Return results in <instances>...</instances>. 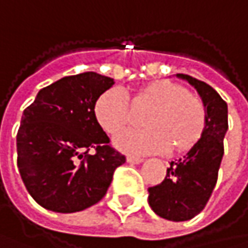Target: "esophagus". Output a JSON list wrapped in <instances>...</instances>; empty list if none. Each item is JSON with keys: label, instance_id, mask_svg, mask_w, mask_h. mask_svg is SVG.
<instances>
[{"label": "esophagus", "instance_id": "34e87169", "mask_svg": "<svg viewBox=\"0 0 248 248\" xmlns=\"http://www.w3.org/2000/svg\"><path fill=\"white\" fill-rule=\"evenodd\" d=\"M126 161H127L129 164H140V162H143V159L139 158V156H127Z\"/></svg>", "mask_w": 248, "mask_h": 248}]
</instances>
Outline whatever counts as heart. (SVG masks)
Wrapping results in <instances>:
<instances>
[{
	"label": "heart",
	"mask_w": 248,
	"mask_h": 248,
	"mask_svg": "<svg viewBox=\"0 0 248 248\" xmlns=\"http://www.w3.org/2000/svg\"><path fill=\"white\" fill-rule=\"evenodd\" d=\"M138 102L152 105L143 118L148 127L126 129L113 139L115 146L126 154L149 155L185 151L201 136L205 126L202 100L185 86L171 80H155L140 89ZM97 124L108 133H116L132 121L130 100L121 87L102 93L94 105Z\"/></svg>",
	"instance_id": "heart-1"
}]
</instances>
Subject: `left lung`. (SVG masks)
Masks as SVG:
<instances>
[{"label":"left lung","mask_w":248,"mask_h":248,"mask_svg":"<svg viewBox=\"0 0 248 248\" xmlns=\"http://www.w3.org/2000/svg\"><path fill=\"white\" fill-rule=\"evenodd\" d=\"M176 77L197 89L205 108V126L191 149L171 162L165 179L148 188V202L154 213L165 220L186 221L204 210L217 184L228 129V109L210 84L188 75Z\"/></svg>","instance_id":"left-lung-1"}]
</instances>
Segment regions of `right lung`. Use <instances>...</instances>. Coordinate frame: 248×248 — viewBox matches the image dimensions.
<instances>
[{
    "label": "right lung",
    "mask_w": 248,
    "mask_h": 248,
    "mask_svg": "<svg viewBox=\"0 0 248 248\" xmlns=\"http://www.w3.org/2000/svg\"><path fill=\"white\" fill-rule=\"evenodd\" d=\"M113 78L86 72L41 89L17 133V167L43 208L77 213L99 202L126 158L109 145L94 105Z\"/></svg>",
    "instance_id": "right-lung-1"
}]
</instances>
